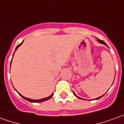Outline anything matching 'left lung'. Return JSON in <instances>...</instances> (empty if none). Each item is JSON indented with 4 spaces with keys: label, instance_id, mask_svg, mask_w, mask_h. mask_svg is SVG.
I'll return each mask as SVG.
<instances>
[{
    "label": "left lung",
    "instance_id": "obj_1",
    "mask_svg": "<svg viewBox=\"0 0 124 124\" xmlns=\"http://www.w3.org/2000/svg\"><path fill=\"white\" fill-rule=\"evenodd\" d=\"M98 41L99 42H100V43H101V44H104V45H106V46H107V44L106 43H105V42H104V41L103 40H100V39H98ZM73 93H74V96H76V97H77V98H79V99H81V100H84V99H82V98H80V97H78V96H76V95L75 93H74V92H73ZM103 96H104V95H103ZM100 96V97H98V98H96V100H98V99H100V98H101V97H102V96Z\"/></svg>",
    "mask_w": 124,
    "mask_h": 124
}]
</instances>
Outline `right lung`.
Here are the masks:
<instances>
[{"label":"right lung","mask_w":124,"mask_h":124,"mask_svg":"<svg viewBox=\"0 0 124 124\" xmlns=\"http://www.w3.org/2000/svg\"><path fill=\"white\" fill-rule=\"evenodd\" d=\"M23 42H21L20 44H18V45L16 46V49H15V51H16V50L18 49V47H19V46H20V45L22 44H23ZM14 54H15V53H14ZM13 56H14V54H13ZM12 60H11V62H10V66H11V62H12ZM16 92H17V91H16ZM18 94H19V95H20V96H21L22 98H23L24 99V100H27V101H30V102H42V101H46V100H49V99L51 98L53 96V95H54V93H52V95H50V96H48V97H47V98H44L40 99V100H32V99H30V98H26V97H24V96H22V95H21V94H20L19 93H18Z\"/></svg>","instance_id":"right-lung-1"}]
</instances>
